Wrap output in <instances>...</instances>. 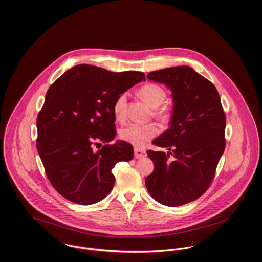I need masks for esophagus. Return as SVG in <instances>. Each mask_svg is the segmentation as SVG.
<instances>
[{
    "label": "esophagus",
    "instance_id": "34e87169",
    "mask_svg": "<svg viewBox=\"0 0 262 262\" xmlns=\"http://www.w3.org/2000/svg\"><path fill=\"white\" fill-rule=\"evenodd\" d=\"M134 156L137 159L145 157L146 156V151L144 149H140V148H134Z\"/></svg>",
    "mask_w": 262,
    "mask_h": 262
}]
</instances>
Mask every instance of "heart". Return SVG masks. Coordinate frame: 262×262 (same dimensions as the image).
I'll use <instances>...</instances> for the list:
<instances>
[{
    "instance_id": "heart-1",
    "label": "heart",
    "mask_w": 262,
    "mask_h": 262,
    "mask_svg": "<svg viewBox=\"0 0 262 262\" xmlns=\"http://www.w3.org/2000/svg\"><path fill=\"white\" fill-rule=\"evenodd\" d=\"M138 95L151 108L154 109L153 115L162 122H166L171 118V110L168 106L161 104L165 102L167 93L165 89L154 83H148L138 90ZM128 96L126 93L120 94L113 105V113L116 120L123 121L127 115ZM158 133V129L154 124H139L131 123L124 126L120 130V138L125 142L130 143L134 146L141 147L148 142Z\"/></svg>"
}]
</instances>
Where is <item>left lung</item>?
<instances>
[{
    "instance_id": "left-lung-1",
    "label": "left lung",
    "mask_w": 262,
    "mask_h": 262,
    "mask_svg": "<svg viewBox=\"0 0 262 262\" xmlns=\"http://www.w3.org/2000/svg\"><path fill=\"white\" fill-rule=\"evenodd\" d=\"M147 78L171 89L174 106L170 128L152 142L169 152L147 151L154 170L145 184L159 203L180 206L210 186L225 149L226 117L214 85L188 66L151 72Z\"/></svg>"
}]
</instances>
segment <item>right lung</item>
<instances>
[{
  "label": "right lung",
  "mask_w": 262,
  "mask_h": 262,
  "mask_svg": "<svg viewBox=\"0 0 262 262\" xmlns=\"http://www.w3.org/2000/svg\"><path fill=\"white\" fill-rule=\"evenodd\" d=\"M145 81L142 72L114 73L81 64L65 72L48 89L37 117V150L52 186L74 203L90 205L114 186L112 168L130 161L133 147L116 136V98Z\"/></svg>",
  "instance_id": "add662e5"
}]
</instances>
